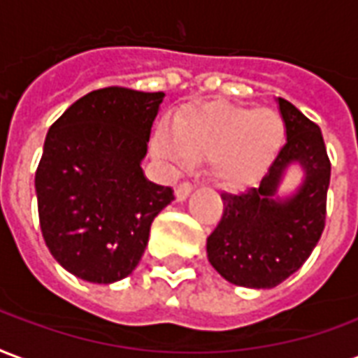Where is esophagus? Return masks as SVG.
I'll use <instances>...</instances> for the list:
<instances>
[{
  "mask_svg": "<svg viewBox=\"0 0 358 358\" xmlns=\"http://www.w3.org/2000/svg\"><path fill=\"white\" fill-rule=\"evenodd\" d=\"M190 192H192V182H189V181L181 182V185H179V187H177V190H176L177 200H179V202L187 200Z\"/></svg>",
  "mask_w": 358,
  "mask_h": 358,
  "instance_id": "obj_1",
  "label": "esophagus"
}]
</instances>
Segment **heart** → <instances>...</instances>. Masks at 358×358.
I'll list each match as a JSON object with an SVG mask.
<instances>
[{"label": "heart", "instance_id": "1", "mask_svg": "<svg viewBox=\"0 0 358 358\" xmlns=\"http://www.w3.org/2000/svg\"><path fill=\"white\" fill-rule=\"evenodd\" d=\"M286 127L271 108L240 104H192L176 118L162 122L152 133L150 152L168 169L189 168L208 156L211 177L227 187L257 181L282 148Z\"/></svg>", "mask_w": 358, "mask_h": 358}]
</instances>
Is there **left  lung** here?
I'll use <instances>...</instances> for the list:
<instances>
[{
	"mask_svg": "<svg viewBox=\"0 0 358 358\" xmlns=\"http://www.w3.org/2000/svg\"><path fill=\"white\" fill-rule=\"evenodd\" d=\"M276 103L286 145L257 187L221 192L223 217L206 246L219 275L244 288L278 286L307 262L324 231L330 160L320 127L286 99ZM289 165L304 169V181L294 195L278 197Z\"/></svg>",
	"mask_w": 358,
	"mask_h": 358,
	"instance_id": "1",
	"label": "left lung"
}]
</instances>
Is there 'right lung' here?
<instances>
[{
    "label": "right lung",
    "mask_w": 358,
    "mask_h": 358,
    "mask_svg": "<svg viewBox=\"0 0 358 358\" xmlns=\"http://www.w3.org/2000/svg\"><path fill=\"white\" fill-rule=\"evenodd\" d=\"M164 96L91 91L49 127L36 171L41 234L55 259L82 280L112 284L131 275L154 217L176 198L141 168Z\"/></svg>",
    "instance_id": "add662e5"
}]
</instances>
